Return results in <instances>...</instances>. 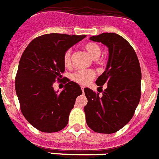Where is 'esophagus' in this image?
Segmentation results:
<instances>
[{
    "label": "esophagus",
    "mask_w": 159,
    "mask_h": 159,
    "mask_svg": "<svg viewBox=\"0 0 159 159\" xmlns=\"http://www.w3.org/2000/svg\"><path fill=\"white\" fill-rule=\"evenodd\" d=\"M81 90H82V91L84 92V87H81Z\"/></svg>",
    "instance_id": "obj_1"
}]
</instances>
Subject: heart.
I'll return each mask as SVG.
<instances>
[{"label":"heart","mask_w":159,"mask_h":159,"mask_svg":"<svg viewBox=\"0 0 159 159\" xmlns=\"http://www.w3.org/2000/svg\"><path fill=\"white\" fill-rule=\"evenodd\" d=\"M86 51L90 54L92 58L96 59L100 56L101 53V49L99 45L96 43H87L84 46ZM71 57H72V50L68 49L63 55V63L66 66H70ZM94 71L91 69H81L77 70L71 75L70 78L73 82L81 85H87L95 77Z\"/></svg>","instance_id":"obj_1"}]
</instances>
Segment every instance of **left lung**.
I'll return each instance as SVG.
<instances>
[{
	"label": "left lung",
	"mask_w": 159,
	"mask_h": 159,
	"mask_svg": "<svg viewBox=\"0 0 159 159\" xmlns=\"http://www.w3.org/2000/svg\"><path fill=\"white\" fill-rule=\"evenodd\" d=\"M109 50L106 69L96 80L107 84L102 95L84 89L87 105L84 107L87 126L94 132L113 134L130 121L141 96V70L135 51L129 42L114 33L90 37Z\"/></svg>",
	"instance_id": "8db88e82"
}]
</instances>
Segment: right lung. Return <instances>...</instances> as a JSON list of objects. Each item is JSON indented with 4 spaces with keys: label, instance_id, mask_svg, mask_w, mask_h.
I'll return each mask as SVG.
<instances>
[{
    "label": "right lung",
    "instance_id": "obj_1",
    "mask_svg": "<svg viewBox=\"0 0 159 159\" xmlns=\"http://www.w3.org/2000/svg\"><path fill=\"white\" fill-rule=\"evenodd\" d=\"M85 37L48 33L33 39L22 53L16 76V94L24 117L41 132L64 129L75 99L82 94L80 87L69 79L61 92L54 91L52 85L61 80L64 53Z\"/></svg>",
    "mask_w": 159,
    "mask_h": 159
}]
</instances>
